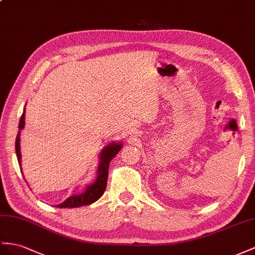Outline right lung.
I'll return each instance as SVG.
<instances>
[{"mask_svg":"<svg viewBox=\"0 0 255 255\" xmlns=\"http://www.w3.org/2000/svg\"><path fill=\"white\" fill-rule=\"evenodd\" d=\"M24 127V111L20 117V121H19V131L16 138V155L18 158L19 166L21 167V154H20V145H19V142H20V131ZM122 144L121 143H112V144L107 145L106 148L103 149L100 155V164L99 168H98V177L96 179V182L94 184L89 185L86 187V191L80 195H73L70 196V197L64 200L62 204L57 205L58 208H76L81 206H88L93 204L96 200L99 199L103 195L104 191L107 188L108 184V175H109V166L110 161L112 160L115 155L121 151Z\"/></svg>","mask_w":255,"mask_h":255,"instance_id":"obj_1","label":"right lung"}]
</instances>
